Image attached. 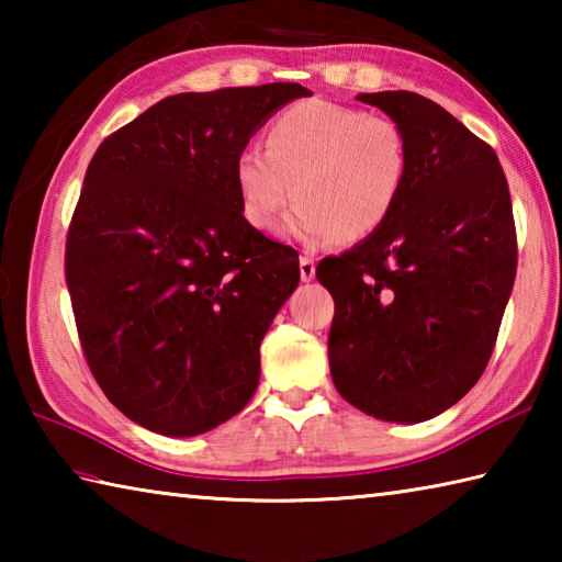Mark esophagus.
<instances>
[{
    "mask_svg": "<svg viewBox=\"0 0 562 562\" xmlns=\"http://www.w3.org/2000/svg\"><path fill=\"white\" fill-rule=\"evenodd\" d=\"M300 278L304 282H310L312 278H315V258H312V255H302L300 258Z\"/></svg>",
    "mask_w": 562,
    "mask_h": 562,
    "instance_id": "34e87169",
    "label": "esophagus"
}]
</instances>
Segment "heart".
Masks as SVG:
<instances>
[{
  "mask_svg": "<svg viewBox=\"0 0 562 562\" xmlns=\"http://www.w3.org/2000/svg\"><path fill=\"white\" fill-rule=\"evenodd\" d=\"M406 176L408 144L394 119L319 99L280 111L265 150L245 148L235 160L245 221L272 233L294 198L288 233L310 245L374 235L392 217Z\"/></svg>",
  "mask_w": 562,
  "mask_h": 562,
  "instance_id": "1",
  "label": "heart"
}]
</instances>
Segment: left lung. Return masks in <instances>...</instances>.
<instances>
[{"label": "left lung", "mask_w": 562, "mask_h": 562, "mask_svg": "<svg viewBox=\"0 0 562 562\" xmlns=\"http://www.w3.org/2000/svg\"><path fill=\"white\" fill-rule=\"evenodd\" d=\"M402 126L408 176L374 235L317 265L335 297L329 372L351 406L418 424L479 382L516 280L518 243L496 150L431 99L359 93Z\"/></svg>", "instance_id": "left-lung-1"}]
</instances>
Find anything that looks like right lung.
Listing matches in <instances>:
<instances>
[{
  "label": "right lung",
  "instance_id": "obj_1",
  "mask_svg": "<svg viewBox=\"0 0 562 562\" xmlns=\"http://www.w3.org/2000/svg\"><path fill=\"white\" fill-rule=\"evenodd\" d=\"M300 83L176 93L97 148L66 233V288L109 402L164 436L250 402L260 341L300 282L294 250L245 221L235 160Z\"/></svg>",
  "mask_w": 562,
  "mask_h": 562
}]
</instances>
